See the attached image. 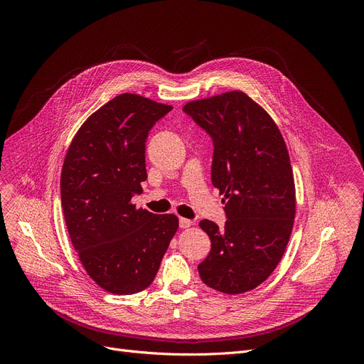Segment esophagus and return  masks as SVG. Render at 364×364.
I'll list each match as a JSON object with an SVG mask.
<instances>
[{"mask_svg": "<svg viewBox=\"0 0 364 364\" xmlns=\"http://www.w3.org/2000/svg\"><path fill=\"white\" fill-rule=\"evenodd\" d=\"M178 225H180V228H181V229H187V228H190V226L193 225V222H191V220H188V219L180 218V219H178Z\"/></svg>", "mask_w": 364, "mask_h": 364, "instance_id": "34e87169", "label": "esophagus"}]
</instances>
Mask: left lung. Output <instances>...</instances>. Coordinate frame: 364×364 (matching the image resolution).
<instances>
[{
	"instance_id": "1",
	"label": "left lung",
	"mask_w": 364,
	"mask_h": 364,
	"mask_svg": "<svg viewBox=\"0 0 364 364\" xmlns=\"http://www.w3.org/2000/svg\"><path fill=\"white\" fill-rule=\"evenodd\" d=\"M213 141L212 183L225 194L226 223L201 220L212 249L201 281L225 294L261 285L277 268L295 218V186L285 141L272 118L233 90L183 108Z\"/></svg>"
}]
</instances>
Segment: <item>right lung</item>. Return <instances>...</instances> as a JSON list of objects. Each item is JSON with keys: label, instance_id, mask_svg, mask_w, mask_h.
I'll return each instance as SVG.
<instances>
[{"label": "right lung", "instance_id": "add662e5", "mask_svg": "<svg viewBox=\"0 0 364 364\" xmlns=\"http://www.w3.org/2000/svg\"><path fill=\"white\" fill-rule=\"evenodd\" d=\"M171 109L122 93L85 121L68 149L60 177L65 222L87 275L108 292L148 288L178 229L177 216L131 203L146 180L148 132Z\"/></svg>", "mask_w": 364, "mask_h": 364}]
</instances>
